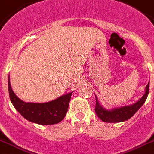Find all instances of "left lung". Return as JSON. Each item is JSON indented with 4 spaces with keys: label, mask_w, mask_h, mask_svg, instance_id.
I'll list each match as a JSON object with an SVG mask.
<instances>
[{
    "label": "left lung",
    "mask_w": 154,
    "mask_h": 154,
    "mask_svg": "<svg viewBox=\"0 0 154 154\" xmlns=\"http://www.w3.org/2000/svg\"><path fill=\"white\" fill-rule=\"evenodd\" d=\"M149 88V82L146 87L145 94L141 97L139 101L134 103V105L124 106V107L112 109V110H106V109H103L96 97L95 112L97 116L105 123H118V122L126 121L128 119H130L144 104L147 98V96H148Z\"/></svg>",
    "instance_id": "1"
}]
</instances>
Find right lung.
<instances>
[{
  "label": "right lung",
  "instance_id": "1",
  "mask_svg": "<svg viewBox=\"0 0 154 154\" xmlns=\"http://www.w3.org/2000/svg\"><path fill=\"white\" fill-rule=\"evenodd\" d=\"M9 97L15 109L27 120L41 125L58 124L68 112L72 92L46 103H26L14 94L10 80L8 81Z\"/></svg>",
  "mask_w": 154,
  "mask_h": 154
}]
</instances>
